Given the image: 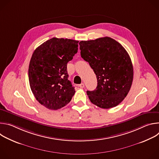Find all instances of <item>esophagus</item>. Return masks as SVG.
<instances>
[{
	"instance_id": "esophagus-1",
	"label": "esophagus",
	"mask_w": 159,
	"mask_h": 159,
	"mask_svg": "<svg viewBox=\"0 0 159 159\" xmlns=\"http://www.w3.org/2000/svg\"><path fill=\"white\" fill-rule=\"evenodd\" d=\"M84 83H82V84H79V87H80V88H83V87H84Z\"/></svg>"
}]
</instances>
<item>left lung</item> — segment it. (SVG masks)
I'll list each match as a JSON object with an SVG mask.
<instances>
[{"label":"left lung","mask_w":159,"mask_h":159,"mask_svg":"<svg viewBox=\"0 0 159 159\" xmlns=\"http://www.w3.org/2000/svg\"><path fill=\"white\" fill-rule=\"evenodd\" d=\"M79 44L81 57L89 62L98 80L96 89L87 91L90 102L102 109L118 106L129 93L133 79L128 52L109 37L81 41Z\"/></svg>","instance_id":"1"}]
</instances>
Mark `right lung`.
Listing matches in <instances>:
<instances>
[{
	"instance_id": "right-lung-1",
	"label": "right lung",
	"mask_w": 159,
	"mask_h": 159,
	"mask_svg": "<svg viewBox=\"0 0 159 159\" xmlns=\"http://www.w3.org/2000/svg\"><path fill=\"white\" fill-rule=\"evenodd\" d=\"M78 41L53 38L33 52L29 65L30 85L36 100L52 110L69 103L75 90L66 65L77 53Z\"/></svg>"
}]
</instances>
